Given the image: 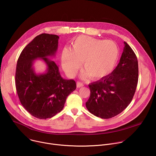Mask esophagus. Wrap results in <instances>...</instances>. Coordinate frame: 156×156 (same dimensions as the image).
Returning a JSON list of instances; mask_svg holds the SVG:
<instances>
[{"instance_id": "esophagus-1", "label": "esophagus", "mask_w": 156, "mask_h": 156, "mask_svg": "<svg viewBox=\"0 0 156 156\" xmlns=\"http://www.w3.org/2000/svg\"><path fill=\"white\" fill-rule=\"evenodd\" d=\"M76 86H77V87H81L84 86V84H83V83L80 82V81H78V82L76 83Z\"/></svg>"}]
</instances>
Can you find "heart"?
Here are the masks:
<instances>
[{"label": "heart", "instance_id": "b5f03b06", "mask_svg": "<svg viewBox=\"0 0 156 156\" xmlns=\"http://www.w3.org/2000/svg\"><path fill=\"white\" fill-rule=\"evenodd\" d=\"M119 54V48L113 41L81 35L72 40L71 49H63L61 60L69 75L73 76L76 74L82 61L87 75L93 80H99L112 70Z\"/></svg>", "mask_w": 156, "mask_h": 156}]
</instances>
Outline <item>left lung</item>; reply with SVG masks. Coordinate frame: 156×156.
I'll return each mask as SVG.
<instances>
[{"instance_id": "8db88e82", "label": "left lung", "mask_w": 156, "mask_h": 156, "mask_svg": "<svg viewBox=\"0 0 156 156\" xmlns=\"http://www.w3.org/2000/svg\"><path fill=\"white\" fill-rule=\"evenodd\" d=\"M120 62L115 70L101 80L89 84L90 97L86 106L101 119L114 117L123 111L134 96L138 81L136 55L125 41Z\"/></svg>"}]
</instances>
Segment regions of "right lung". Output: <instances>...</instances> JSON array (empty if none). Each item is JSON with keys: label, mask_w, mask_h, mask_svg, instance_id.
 Here are the masks:
<instances>
[{"label": "right lung", "mask_w": 156, "mask_h": 156, "mask_svg": "<svg viewBox=\"0 0 156 156\" xmlns=\"http://www.w3.org/2000/svg\"><path fill=\"white\" fill-rule=\"evenodd\" d=\"M58 38L46 33L37 36L22 51L17 61L15 80L20 101L31 115L39 119L51 118L60 112L66 98L76 87L74 80L62 78L58 65L47 58L55 54ZM37 58L47 63L46 74L34 73L32 61Z\"/></svg>", "instance_id": "add662e5"}]
</instances>
